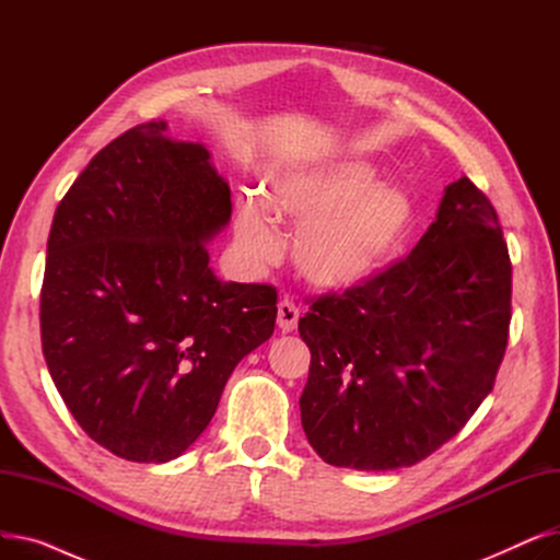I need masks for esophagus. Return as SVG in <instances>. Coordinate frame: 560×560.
Segmentation results:
<instances>
[{
    "label": "esophagus",
    "mask_w": 560,
    "mask_h": 560,
    "mask_svg": "<svg viewBox=\"0 0 560 560\" xmlns=\"http://www.w3.org/2000/svg\"><path fill=\"white\" fill-rule=\"evenodd\" d=\"M298 322H300V308L295 306V302L283 298L279 302L277 308V325L281 331H295L298 329Z\"/></svg>",
    "instance_id": "obj_1"
}]
</instances>
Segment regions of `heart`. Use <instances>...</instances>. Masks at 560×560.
Listing matches in <instances>:
<instances>
[{
  "label": "heart",
  "mask_w": 560,
  "mask_h": 560,
  "mask_svg": "<svg viewBox=\"0 0 560 560\" xmlns=\"http://www.w3.org/2000/svg\"><path fill=\"white\" fill-rule=\"evenodd\" d=\"M268 201L277 218L300 226L295 262L306 281L325 290L357 288L376 277L413 224L410 199L376 186V172L363 161L285 172L272 182ZM271 214L260 199H241L238 241L256 260H268L279 247Z\"/></svg>",
  "instance_id": "obj_1"
}]
</instances>
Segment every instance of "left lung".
Here are the masks:
<instances>
[{
    "label": "left lung",
    "instance_id": "1",
    "mask_svg": "<svg viewBox=\"0 0 560 560\" xmlns=\"http://www.w3.org/2000/svg\"><path fill=\"white\" fill-rule=\"evenodd\" d=\"M513 268L490 199L463 176L406 258L311 300L302 427L319 458L381 472L454 438L494 386Z\"/></svg>",
    "mask_w": 560,
    "mask_h": 560
}]
</instances>
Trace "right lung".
Here are the masks:
<instances>
[{"instance_id":"right-lung-1","label":"right lung","mask_w":560,"mask_h":560,"mask_svg":"<svg viewBox=\"0 0 560 560\" xmlns=\"http://www.w3.org/2000/svg\"><path fill=\"white\" fill-rule=\"evenodd\" d=\"M165 129L125 131L77 176L40 290L54 386L97 445L133 463L182 456L277 319L275 285L222 283L209 268L231 190L203 144Z\"/></svg>"}]
</instances>
